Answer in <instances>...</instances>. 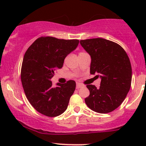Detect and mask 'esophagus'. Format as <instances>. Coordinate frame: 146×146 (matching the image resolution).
Instances as JSON below:
<instances>
[{
	"instance_id": "34e87169",
	"label": "esophagus",
	"mask_w": 146,
	"mask_h": 146,
	"mask_svg": "<svg viewBox=\"0 0 146 146\" xmlns=\"http://www.w3.org/2000/svg\"><path fill=\"white\" fill-rule=\"evenodd\" d=\"M84 86L83 84H82L81 83H77L76 84V88L77 89H78V88H81V87H82Z\"/></svg>"
}]
</instances>
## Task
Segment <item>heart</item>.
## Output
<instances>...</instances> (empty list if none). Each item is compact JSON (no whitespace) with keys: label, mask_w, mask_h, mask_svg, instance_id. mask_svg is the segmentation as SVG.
I'll use <instances>...</instances> for the list:
<instances>
[{"label":"heart","mask_w":146,"mask_h":146,"mask_svg":"<svg viewBox=\"0 0 146 146\" xmlns=\"http://www.w3.org/2000/svg\"><path fill=\"white\" fill-rule=\"evenodd\" d=\"M83 53V52H81V53H79V54H80V53Z\"/></svg>","instance_id":"b5f03b06"}]
</instances>
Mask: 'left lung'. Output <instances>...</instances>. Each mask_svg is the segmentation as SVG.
<instances>
[{
	"mask_svg": "<svg viewBox=\"0 0 146 146\" xmlns=\"http://www.w3.org/2000/svg\"><path fill=\"white\" fill-rule=\"evenodd\" d=\"M82 46L91 58L90 73L101 78L100 88L88 84L85 103L93 111L108 113L121 104L131 86L132 67L125 50L104 38L81 40Z\"/></svg>",
	"mask_w": 146,
	"mask_h": 146,
	"instance_id": "1",
	"label": "left lung"
}]
</instances>
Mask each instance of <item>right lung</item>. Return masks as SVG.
<instances>
[{
  "instance_id": "right-lung-1",
  "label": "right lung",
  "mask_w": 146,
  "mask_h": 146,
  "mask_svg": "<svg viewBox=\"0 0 146 146\" xmlns=\"http://www.w3.org/2000/svg\"><path fill=\"white\" fill-rule=\"evenodd\" d=\"M78 44V40L42 36L25 53L21 73L23 89L31 106L45 116H59L67 108L75 91V82L68 80L53 87L51 79L57 69L62 67L65 58Z\"/></svg>"
}]
</instances>
